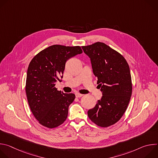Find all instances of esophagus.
I'll use <instances>...</instances> for the list:
<instances>
[{"instance_id":"34e87169","label":"esophagus","mask_w":158,"mask_h":158,"mask_svg":"<svg viewBox=\"0 0 158 158\" xmlns=\"http://www.w3.org/2000/svg\"><path fill=\"white\" fill-rule=\"evenodd\" d=\"M83 96V94H79V93H76V98H81Z\"/></svg>"}]
</instances>
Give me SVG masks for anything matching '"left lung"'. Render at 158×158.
<instances>
[{
    "label": "left lung",
    "instance_id": "obj_1",
    "mask_svg": "<svg viewBox=\"0 0 158 158\" xmlns=\"http://www.w3.org/2000/svg\"><path fill=\"white\" fill-rule=\"evenodd\" d=\"M91 59L93 73L98 77L102 96L87 111L89 119L102 127L116 123L123 116L132 94L129 65L118 52L103 42L82 46Z\"/></svg>",
    "mask_w": 158,
    "mask_h": 158
}]
</instances>
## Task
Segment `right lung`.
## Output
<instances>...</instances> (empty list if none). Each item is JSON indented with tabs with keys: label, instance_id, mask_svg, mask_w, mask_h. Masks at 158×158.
Instances as JSON below:
<instances>
[{
	"label": "right lung",
	"instance_id": "1",
	"mask_svg": "<svg viewBox=\"0 0 158 158\" xmlns=\"http://www.w3.org/2000/svg\"><path fill=\"white\" fill-rule=\"evenodd\" d=\"M82 52L80 46L53 45L31 60L27 73L26 92L32 114L41 125L52 129L66 120L69 106L76 96L58 91L55 85L63 77L66 61Z\"/></svg>",
	"mask_w": 158,
	"mask_h": 158
}]
</instances>
